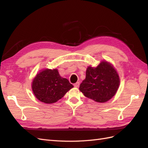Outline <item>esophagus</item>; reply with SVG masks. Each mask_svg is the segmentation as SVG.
I'll use <instances>...</instances> for the list:
<instances>
[{"mask_svg":"<svg viewBox=\"0 0 148 148\" xmlns=\"http://www.w3.org/2000/svg\"><path fill=\"white\" fill-rule=\"evenodd\" d=\"M79 86V82H77V83H76L74 84V86L76 87V88H78Z\"/></svg>","mask_w":148,"mask_h":148,"instance_id":"esophagus-1","label":"esophagus"}]
</instances>
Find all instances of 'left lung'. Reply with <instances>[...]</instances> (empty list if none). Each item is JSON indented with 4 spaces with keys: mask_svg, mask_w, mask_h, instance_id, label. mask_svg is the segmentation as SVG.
Returning <instances> with one entry per match:
<instances>
[{
    "mask_svg": "<svg viewBox=\"0 0 148 148\" xmlns=\"http://www.w3.org/2000/svg\"><path fill=\"white\" fill-rule=\"evenodd\" d=\"M119 86L120 78L117 70L112 64L104 60L96 67L88 66L86 78L79 89L88 98L104 103L115 96Z\"/></svg>",
    "mask_w": 148,
    "mask_h": 148,
    "instance_id": "left-lung-1",
    "label": "left lung"
}]
</instances>
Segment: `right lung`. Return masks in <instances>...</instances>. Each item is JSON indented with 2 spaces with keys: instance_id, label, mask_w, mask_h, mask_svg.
I'll return each instance as SVG.
<instances>
[{
  "instance_id": "1",
  "label": "right lung",
  "mask_w": 148,
  "mask_h": 148,
  "mask_svg": "<svg viewBox=\"0 0 148 148\" xmlns=\"http://www.w3.org/2000/svg\"><path fill=\"white\" fill-rule=\"evenodd\" d=\"M72 88L73 85L66 78L61 77L57 69L41 70L31 83L35 97L46 104L58 101Z\"/></svg>"
}]
</instances>
